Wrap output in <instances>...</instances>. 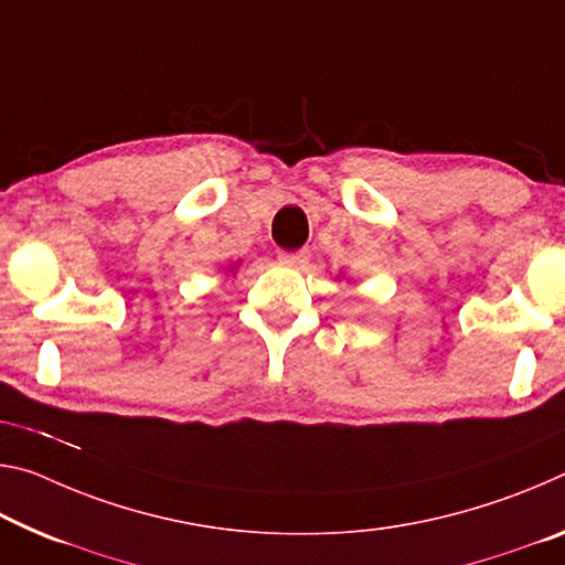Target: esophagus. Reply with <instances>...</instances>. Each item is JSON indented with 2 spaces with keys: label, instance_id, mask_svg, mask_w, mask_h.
<instances>
[{
  "label": "esophagus",
  "instance_id": "1",
  "mask_svg": "<svg viewBox=\"0 0 565 565\" xmlns=\"http://www.w3.org/2000/svg\"><path fill=\"white\" fill-rule=\"evenodd\" d=\"M279 258H281V264H286V266H303V264L309 262V250L307 248L281 250Z\"/></svg>",
  "mask_w": 565,
  "mask_h": 565
}]
</instances>
